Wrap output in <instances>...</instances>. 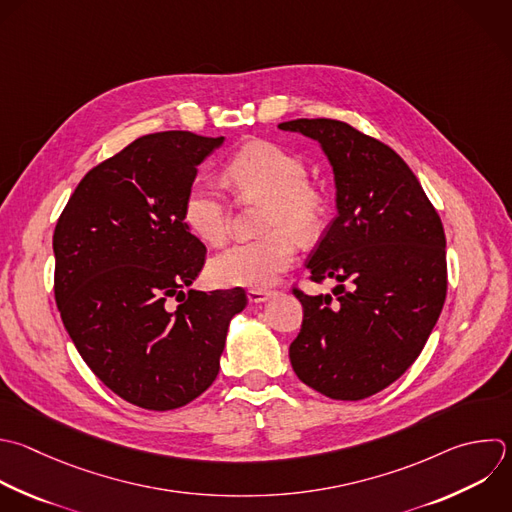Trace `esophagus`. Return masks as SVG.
I'll list each match as a JSON object with an SVG mask.
<instances>
[{
  "instance_id": "esophagus-1",
  "label": "esophagus",
  "mask_w": 512,
  "mask_h": 512,
  "mask_svg": "<svg viewBox=\"0 0 512 512\" xmlns=\"http://www.w3.org/2000/svg\"><path fill=\"white\" fill-rule=\"evenodd\" d=\"M274 296V292L272 290H266V288H252V290H248V300L252 302V304H262V302H266V300H270Z\"/></svg>"
}]
</instances>
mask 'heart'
<instances>
[{
	"label": "heart",
	"mask_w": 512,
	"mask_h": 512,
	"mask_svg": "<svg viewBox=\"0 0 512 512\" xmlns=\"http://www.w3.org/2000/svg\"><path fill=\"white\" fill-rule=\"evenodd\" d=\"M226 176L242 194L266 198L258 240L234 244L210 262V278L220 286L270 288L296 258V240L312 238L324 218L322 194L306 182L304 164L270 142L246 144L232 156ZM184 222L206 244H222L228 210L218 188L196 180L184 198Z\"/></svg>",
	"instance_id": "1"
}]
</instances>
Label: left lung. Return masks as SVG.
<instances>
[{
  "label": "left lung",
  "mask_w": 512,
  "mask_h": 512,
  "mask_svg": "<svg viewBox=\"0 0 512 512\" xmlns=\"http://www.w3.org/2000/svg\"><path fill=\"white\" fill-rule=\"evenodd\" d=\"M312 138L336 186V218L308 260L331 294L294 290L304 308L290 344L296 376L334 400H362L400 378L422 352L446 298L442 222L406 162L338 120L278 126Z\"/></svg>",
  "instance_id": "8db88e82"
}]
</instances>
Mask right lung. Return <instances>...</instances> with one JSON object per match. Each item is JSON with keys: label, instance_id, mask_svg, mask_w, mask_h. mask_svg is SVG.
Here are the masks:
<instances>
[{"label": "right lung", "instance_id": "add662e5", "mask_svg": "<svg viewBox=\"0 0 512 512\" xmlns=\"http://www.w3.org/2000/svg\"><path fill=\"white\" fill-rule=\"evenodd\" d=\"M222 144L192 132L134 140L84 176L54 232L70 338L112 392L146 410L180 408L216 380L230 320L248 302L242 288L183 292L206 260L184 198Z\"/></svg>", "mask_w": 512, "mask_h": 512}]
</instances>
